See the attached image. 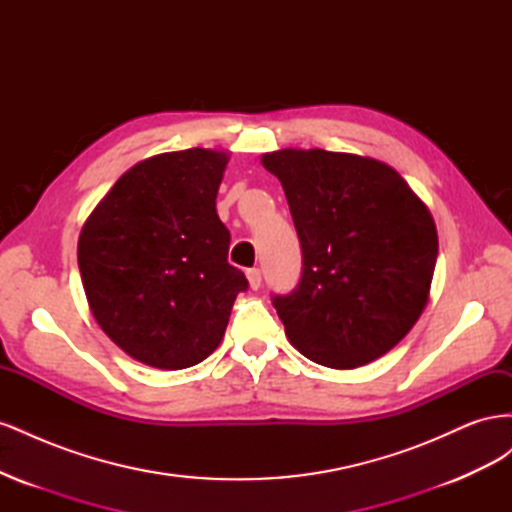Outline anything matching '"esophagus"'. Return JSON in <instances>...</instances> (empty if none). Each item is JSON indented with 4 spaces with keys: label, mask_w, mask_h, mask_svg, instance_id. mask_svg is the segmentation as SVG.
<instances>
[{
    "label": "esophagus",
    "mask_w": 512,
    "mask_h": 512,
    "mask_svg": "<svg viewBox=\"0 0 512 512\" xmlns=\"http://www.w3.org/2000/svg\"><path fill=\"white\" fill-rule=\"evenodd\" d=\"M247 282H250V288L252 290H258L260 288V284H262V273H260V269H247Z\"/></svg>",
    "instance_id": "1"
}]
</instances>
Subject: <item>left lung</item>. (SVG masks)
I'll return each mask as SVG.
<instances>
[{
  "instance_id": "left-lung-1",
  "label": "left lung",
  "mask_w": 512,
  "mask_h": 512,
  "mask_svg": "<svg viewBox=\"0 0 512 512\" xmlns=\"http://www.w3.org/2000/svg\"><path fill=\"white\" fill-rule=\"evenodd\" d=\"M301 241L299 286L273 305L309 361L354 369L393 350L421 318L438 258L427 205L380 160L324 149L265 153Z\"/></svg>"
}]
</instances>
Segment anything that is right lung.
<instances>
[{"instance_id": "add662e5", "label": "right lung", "mask_w": 512, "mask_h": 512, "mask_svg": "<svg viewBox=\"0 0 512 512\" xmlns=\"http://www.w3.org/2000/svg\"><path fill=\"white\" fill-rule=\"evenodd\" d=\"M228 160L222 149L192 147L138 162L81 228L91 314L138 363L185 369L205 361L247 288L228 265L230 232L215 211Z\"/></svg>"}]
</instances>
